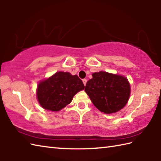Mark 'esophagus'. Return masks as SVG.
Instances as JSON below:
<instances>
[{"mask_svg":"<svg viewBox=\"0 0 161 161\" xmlns=\"http://www.w3.org/2000/svg\"><path fill=\"white\" fill-rule=\"evenodd\" d=\"M82 81H83V83H84V86H86V82H87V80H86V79H83Z\"/></svg>","mask_w":161,"mask_h":161,"instance_id":"esophagus-1","label":"esophagus"}]
</instances>
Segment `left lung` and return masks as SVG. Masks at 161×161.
I'll use <instances>...</instances> for the list:
<instances>
[{
    "mask_svg": "<svg viewBox=\"0 0 161 161\" xmlns=\"http://www.w3.org/2000/svg\"><path fill=\"white\" fill-rule=\"evenodd\" d=\"M92 76L84 91L95 107L104 114H112L125 107L131 91L127 79L104 71L94 73Z\"/></svg>",
    "mask_w": 161,
    "mask_h": 161,
    "instance_id": "left-lung-1",
    "label": "left lung"
}]
</instances>
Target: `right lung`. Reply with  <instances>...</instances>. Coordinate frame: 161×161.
<instances>
[{
  "label": "right lung",
  "mask_w": 161,
  "mask_h": 161,
  "mask_svg": "<svg viewBox=\"0 0 161 161\" xmlns=\"http://www.w3.org/2000/svg\"><path fill=\"white\" fill-rule=\"evenodd\" d=\"M84 87L82 81L77 75L57 72L39 84L37 99L43 108L58 111L70 104L74 95Z\"/></svg>",
  "instance_id": "obj_1"
}]
</instances>
